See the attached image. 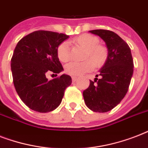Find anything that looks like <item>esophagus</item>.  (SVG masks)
Returning <instances> with one entry per match:
<instances>
[{
    "label": "esophagus",
    "instance_id": "1",
    "mask_svg": "<svg viewBox=\"0 0 148 148\" xmlns=\"http://www.w3.org/2000/svg\"><path fill=\"white\" fill-rule=\"evenodd\" d=\"M76 81H77V77H74V76L72 77V81H73V82H75Z\"/></svg>",
    "mask_w": 148,
    "mask_h": 148
}]
</instances>
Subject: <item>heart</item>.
<instances>
[{"mask_svg":"<svg viewBox=\"0 0 148 148\" xmlns=\"http://www.w3.org/2000/svg\"><path fill=\"white\" fill-rule=\"evenodd\" d=\"M77 45L84 48V59L81 62H71L64 67L65 72L72 76H81L84 73L92 71L95 67H101L108 59L107 47L99 44V39L89 34H83L73 40ZM57 55L60 61L67 62L70 59L69 44L67 41L60 43L57 49Z\"/></svg>","mask_w":148,"mask_h":148,"instance_id":"b5f03b06","label":"heart"}]
</instances>
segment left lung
I'll return each mask as SVG.
<instances>
[{
	"mask_svg": "<svg viewBox=\"0 0 148 148\" xmlns=\"http://www.w3.org/2000/svg\"><path fill=\"white\" fill-rule=\"evenodd\" d=\"M108 47V59L95 81L84 90L86 105L95 112L104 113L112 110L126 95L134 71L131 48L117 34L108 30H93ZM99 76L98 79L97 77Z\"/></svg>",
	"mask_w": 148,
	"mask_h": 148,
	"instance_id": "left-lung-1",
	"label": "left lung"
}]
</instances>
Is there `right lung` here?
Masks as SVG:
<instances>
[{
    "label": "right lung",
    "instance_id": "add662e5",
    "mask_svg": "<svg viewBox=\"0 0 148 148\" xmlns=\"http://www.w3.org/2000/svg\"><path fill=\"white\" fill-rule=\"evenodd\" d=\"M69 38L64 34L37 31L21 38L13 53V82L21 101L31 110L47 113L61 103L71 77L62 74L49 81L46 74L64 70L57 55L58 45Z\"/></svg>",
    "mask_w": 148,
    "mask_h": 148
}]
</instances>
